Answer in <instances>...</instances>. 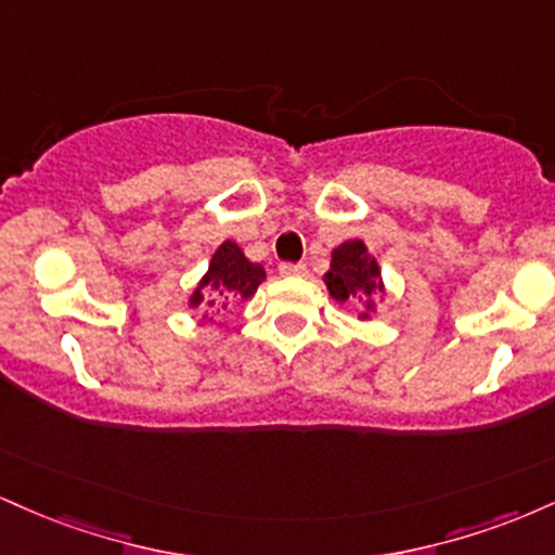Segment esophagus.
<instances>
[{
    "mask_svg": "<svg viewBox=\"0 0 555 555\" xmlns=\"http://www.w3.org/2000/svg\"><path fill=\"white\" fill-rule=\"evenodd\" d=\"M279 273L286 279H297V276H305L308 273V266L305 263H282L279 266Z\"/></svg>",
    "mask_w": 555,
    "mask_h": 555,
    "instance_id": "34e87169",
    "label": "esophagus"
}]
</instances>
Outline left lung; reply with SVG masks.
<instances>
[{
  "label": "left lung",
  "mask_w": 555,
  "mask_h": 555,
  "mask_svg": "<svg viewBox=\"0 0 555 555\" xmlns=\"http://www.w3.org/2000/svg\"><path fill=\"white\" fill-rule=\"evenodd\" d=\"M328 295L339 305L360 302V321H371L375 310V295H386L384 276L378 260L362 240H347L331 250V266L323 273Z\"/></svg>",
  "instance_id": "obj_1"
}]
</instances>
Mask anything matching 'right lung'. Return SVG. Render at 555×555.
Here are the masks:
<instances>
[{
	"label": "right lung",
	"mask_w": 555,
	"mask_h": 555,
	"mask_svg": "<svg viewBox=\"0 0 555 555\" xmlns=\"http://www.w3.org/2000/svg\"><path fill=\"white\" fill-rule=\"evenodd\" d=\"M266 269L260 263H253L242 253L237 242L224 240L208 260V271L203 273L201 282L190 292L188 308H201L203 321L214 323V315L224 313L229 305L240 299H250L263 284Z\"/></svg>",
	"instance_id": "obj_1"
}]
</instances>
